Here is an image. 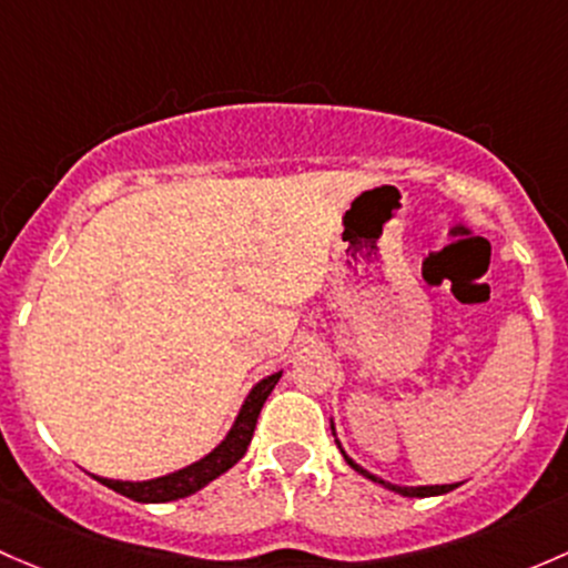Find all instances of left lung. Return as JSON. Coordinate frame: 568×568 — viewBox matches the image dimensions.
<instances>
[{"label": "left lung", "mask_w": 568, "mask_h": 568, "mask_svg": "<svg viewBox=\"0 0 568 568\" xmlns=\"http://www.w3.org/2000/svg\"><path fill=\"white\" fill-rule=\"evenodd\" d=\"M331 432H333V437H336V429H333V418H331ZM336 446H338V452H342L344 462H347V465L353 467L355 473H361V476H366V478H369V481L379 484V487L390 489V493L405 495V498H435V495H446V493H452V489L459 487V484H429V487H399V484H390V481H385V478L374 476V473L366 470V467H361L358 462H355L353 457H347V454H344V448H342V443H338V440H336Z\"/></svg>", "instance_id": "left-lung-1"}]
</instances>
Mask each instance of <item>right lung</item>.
<instances>
[{"mask_svg": "<svg viewBox=\"0 0 568 568\" xmlns=\"http://www.w3.org/2000/svg\"><path fill=\"white\" fill-rule=\"evenodd\" d=\"M282 379V372H273L267 377H262L254 388L248 390V396L243 399L241 410H237L235 424L226 432L224 440L213 448L210 454H204L202 459L191 462V465L180 467V470L166 473V476L148 478V481H120V478H101L95 476L103 487L114 489V493L125 495V498L136 503H169L189 498V495L199 493L202 487H207L210 481L221 476V473L230 470L232 465L243 459V454L248 452V443L254 437L256 418H260L262 405L271 396V390L276 388V383Z\"/></svg>", "mask_w": 568, "mask_h": 568, "instance_id": "right-lung-1", "label": "right lung"}]
</instances>
